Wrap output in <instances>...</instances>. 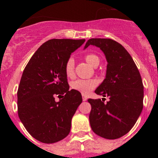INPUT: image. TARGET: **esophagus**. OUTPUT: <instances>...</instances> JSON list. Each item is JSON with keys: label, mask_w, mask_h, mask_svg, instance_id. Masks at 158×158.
Returning a JSON list of instances; mask_svg holds the SVG:
<instances>
[{"label": "esophagus", "mask_w": 158, "mask_h": 158, "mask_svg": "<svg viewBox=\"0 0 158 158\" xmlns=\"http://www.w3.org/2000/svg\"><path fill=\"white\" fill-rule=\"evenodd\" d=\"M87 99H88V98H87L86 96H85V95H82V101L85 102Z\"/></svg>", "instance_id": "obj_1"}]
</instances>
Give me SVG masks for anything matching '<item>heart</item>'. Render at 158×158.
<instances>
[{"label": "heart", "instance_id": "b5f03b06", "mask_svg": "<svg viewBox=\"0 0 158 158\" xmlns=\"http://www.w3.org/2000/svg\"><path fill=\"white\" fill-rule=\"evenodd\" d=\"M85 60L89 64L93 67H97L100 63V58L93 53L85 56ZM65 73L67 77L73 78L75 76V61L73 58H69L65 65ZM98 85V81L95 79H77L72 82L71 87L74 90L78 91L83 95L89 94L92 89Z\"/></svg>", "mask_w": 158, "mask_h": 158}]
</instances>
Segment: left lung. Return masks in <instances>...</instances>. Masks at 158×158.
<instances>
[{"mask_svg": "<svg viewBox=\"0 0 158 158\" xmlns=\"http://www.w3.org/2000/svg\"><path fill=\"white\" fill-rule=\"evenodd\" d=\"M99 47L108 62L106 79L95 92L109 96L101 99L89 98L91 128L106 139H117L126 135L139 118L143 109L144 86L133 59L125 47L111 39L92 38L85 44Z\"/></svg>", "mask_w": 158, "mask_h": 158, "instance_id": "1", "label": "left lung"}]
</instances>
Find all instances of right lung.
<instances>
[{
    "mask_svg": "<svg viewBox=\"0 0 158 158\" xmlns=\"http://www.w3.org/2000/svg\"><path fill=\"white\" fill-rule=\"evenodd\" d=\"M85 40L52 39L30 58L17 91L18 116L33 138L52 144L66 138L72 118L82 103L81 93L71 89L65 65ZM62 98L59 102L55 96Z\"/></svg>",
    "mask_w": 158,
    "mask_h": 158,
    "instance_id": "right-lung-1",
    "label": "right lung"
}]
</instances>
